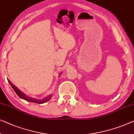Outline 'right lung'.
Returning a JSON list of instances; mask_svg holds the SVG:
<instances>
[{
    "instance_id": "add662e5",
    "label": "right lung",
    "mask_w": 134,
    "mask_h": 134,
    "mask_svg": "<svg viewBox=\"0 0 134 134\" xmlns=\"http://www.w3.org/2000/svg\"><path fill=\"white\" fill-rule=\"evenodd\" d=\"M8 81L9 82V84H10L11 86L12 87V88H13V89H14V90L15 91V92L16 93L17 95H18L19 97L20 98L25 99V100L27 101H29V102L36 103H37V104H42V103L47 102L48 101H49L51 99V98L52 97V95H49L46 98H45L42 99V100H41H41H39V99H35V98H30L29 97H28V96H26L25 94L22 93V92H20V90L16 87V86H14V84H12V82H11L10 80H8Z\"/></svg>"
}]
</instances>
